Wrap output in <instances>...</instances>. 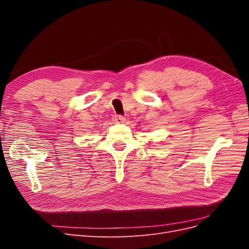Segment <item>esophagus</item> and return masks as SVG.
<instances>
[{"mask_svg": "<svg viewBox=\"0 0 249 249\" xmlns=\"http://www.w3.org/2000/svg\"><path fill=\"white\" fill-rule=\"evenodd\" d=\"M112 122L114 124H123L125 122V118L122 115H114L112 117Z\"/></svg>", "mask_w": 249, "mask_h": 249, "instance_id": "obj_1", "label": "esophagus"}]
</instances>
